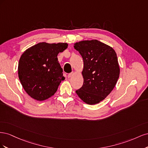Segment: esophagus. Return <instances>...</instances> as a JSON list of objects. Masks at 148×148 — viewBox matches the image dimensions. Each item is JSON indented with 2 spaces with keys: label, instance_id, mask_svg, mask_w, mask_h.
I'll return each mask as SVG.
<instances>
[{
  "label": "esophagus",
  "instance_id": "obj_1",
  "mask_svg": "<svg viewBox=\"0 0 148 148\" xmlns=\"http://www.w3.org/2000/svg\"><path fill=\"white\" fill-rule=\"evenodd\" d=\"M73 75V72L70 73H69V74H68V76H67V77H68L69 78H71V77H72Z\"/></svg>",
  "mask_w": 148,
  "mask_h": 148
}]
</instances>
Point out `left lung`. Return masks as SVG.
<instances>
[{
    "label": "left lung",
    "instance_id": "left-lung-1",
    "mask_svg": "<svg viewBox=\"0 0 148 148\" xmlns=\"http://www.w3.org/2000/svg\"><path fill=\"white\" fill-rule=\"evenodd\" d=\"M74 48L84 62L83 84L76 93L86 104H97L112 91L119 78L117 54L111 47L97 40L77 42Z\"/></svg>",
    "mask_w": 148,
    "mask_h": 148
}]
</instances>
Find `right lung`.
Listing matches in <instances>:
<instances>
[{"label":"right lung","instance_id":"add662e5","mask_svg":"<svg viewBox=\"0 0 148 148\" xmlns=\"http://www.w3.org/2000/svg\"><path fill=\"white\" fill-rule=\"evenodd\" d=\"M66 43L40 42L21 55L18 63V77L28 95L44 101L54 95L63 77L58 53L67 48Z\"/></svg>","mask_w":148,"mask_h":148}]
</instances>
